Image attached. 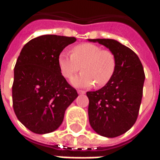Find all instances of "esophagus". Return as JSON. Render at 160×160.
<instances>
[{
  "instance_id": "esophagus-1",
  "label": "esophagus",
  "mask_w": 160,
  "mask_h": 160,
  "mask_svg": "<svg viewBox=\"0 0 160 160\" xmlns=\"http://www.w3.org/2000/svg\"><path fill=\"white\" fill-rule=\"evenodd\" d=\"M77 92H78V94H85L86 93V92H84V91H80V90L77 91Z\"/></svg>"
}]
</instances>
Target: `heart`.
Wrapping results in <instances>:
<instances>
[{
	"label": "heart",
	"instance_id": "b5f03b06",
	"mask_svg": "<svg viewBox=\"0 0 160 160\" xmlns=\"http://www.w3.org/2000/svg\"><path fill=\"white\" fill-rule=\"evenodd\" d=\"M58 66L64 78H70L82 69V73L70 80L74 87L89 88L96 84V87H102L109 83L114 75L117 60L111 50L85 42L73 47L72 56L66 52L61 53Z\"/></svg>",
	"mask_w": 160,
	"mask_h": 160
}]
</instances>
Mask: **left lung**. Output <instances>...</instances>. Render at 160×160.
<instances>
[{"instance_id": "left-lung-1", "label": "left lung", "mask_w": 160, "mask_h": 160, "mask_svg": "<svg viewBox=\"0 0 160 160\" xmlns=\"http://www.w3.org/2000/svg\"><path fill=\"white\" fill-rule=\"evenodd\" d=\"M113 53L117 68L112 79L101 89L87 92L88 117L97 134L114 138L126 133L137 119L142 98L145 73L138 56L115 39H88Z\"/></svg>"}]
</instances>
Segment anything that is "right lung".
Instances as JSON below:
<instances>
[{
    "label": "right lung",
    "mask_w": 160,
    "mask_h": 160,
    "mask_svg": "<svg viewBox=\"0 0 160 160\" xmlns=\"http://www.w3.org/2000/svg\"><path fill=\"white\" fill-rule=\"evenodd\" d=\"M75 38L42 35L24 45L14 67L12 105L16 117L33 133L56 130L67 108L78 97L58 66L63 49Z\"/></svg>",
    "instance_id": "right-lung-1"
}]
</instances>
